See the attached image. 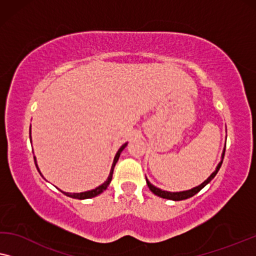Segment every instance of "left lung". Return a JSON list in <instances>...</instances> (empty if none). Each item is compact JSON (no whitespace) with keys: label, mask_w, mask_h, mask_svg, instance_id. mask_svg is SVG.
I'll use <instances>...</instances> for the list:
<instances>
[{"label":"left lung","mask_w":256,"mask_h":256,"mask_svg":"<svg viewBox=\"0 0 256 256\" xmlns=\"http://www.w3.org/2000/svg\"><path fill=\"white\" fill-rule=\"evenodd\" d=\"M225 147H226V145H225ZM225 147H224V150H222V160H220V162H219V164H217V167H216L214 172H212V174H211L210 176H208V178L206 180H205V181H204L203 183H200V186H195V188L189 189V190H184V192H167V190H162V189L158 188V186H153L152 183H150V182L148 181V180L146 178L147 186H148L150 190L154 194V195L159 196V197H161V198L172 200H182L190 198V197H192L194 195H196L197 192H200V190L203 189L204 186L208 184V183H210V182L212 181V180H214V176L217 175L219 168H220V166H222V159H224V156H225Z\"/></svg>","instance_id":"obj_1"}]
</instances>
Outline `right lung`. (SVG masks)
Instances as JSON below:
<instances>
[{
    "mask_svg": "<svg viewBox=\"0 0 256 256\" xmlns=\"http://www.w3.org/2000/svg\"><path fill=\"white\" fill-rule=\"evenodd\" d=\"M30 142H32V139H31V126H30ZM126 146H128V142H125L124 145H122L120 148L118 150V152L116 153V156H114V162H112V166H111V169H110V174H109V176H108L106 181L104 182V183H102V184H100V186H97V188L92 189V190H88V192H62V190H60V192H62V194H64V195L68 196V197H72V198H76V200H87V198H92V197H95V196H97V195H100V194H102V192H104V190H106V189L108 188V186H109L111 180H112V174H114V166H116L118 159H120L122 150H123ZM34 162H36V167H37L39 174H42L40 170H39V167H38V164H37V160H36V156H34Z\"/></svg>",
    "mask_w": 256,
    "mask_h": 256,
    "instance_id": "obj_1",
    "label": "right lung"
}]
</instances>
